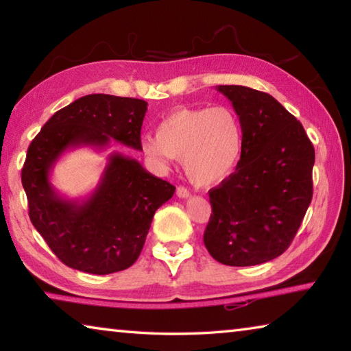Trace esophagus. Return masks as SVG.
Listing matches in <instances>:
<instances>
[{"instance_id": "esophagus-1", "label": "esophagus", "mask_w": 351, "mask_h": 351, "mask_svg": "<svg viewBox=\"0 0 351 351\" xmlns=\"http://www.w3.org/2000/svg\"><path fill=\"white\" fill-rule=\"evenodd\" d=\"M176 197L178 198H189V190L184 187H176Z\"/></svg>"}]
</instances>
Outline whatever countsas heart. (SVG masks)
I'll use <instances>...</instances> for the list:
<instances>
[{"instance_id": "obj_1", "label": "heart", "mask_w": 351, "mask_h": 351, "mask_svg": "<svg viewBox=\"0 0 351 351\" xmlns=\"http://www.w3.org/2000/svg\"><path fill=\"white\" fill-rule=\"evenodd\" d=\"M245 136L237 112L229 106H181L169 112L147 136L141 148L148 159L167 169L171 158L182 162L193 186L207 189L223 182L240 162Z\"/></svg>"}]
</instances>
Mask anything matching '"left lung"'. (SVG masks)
Wrapping results in <instances>:
<instances>
[{"label": "left lung", "mask_w": 351, "mask_h": 351, "mask_svg": "<svg viewBox=\"0 0 351 351\" xmlns=\"http://www.w3.org/2000/svg\"><path fill=\"white\" fill-rule=\"evenodd\" d=\"M243 125V153L228 180L209 192L207 251L228 266L282 255L313 198L314 147L302 123L269 94L218 85Z\"/></svg>", "instance_id": "left-lung-1"}]
</instances>
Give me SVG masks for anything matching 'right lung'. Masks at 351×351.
<instances>
[{"instance_id":"1","label":"right lung","mask_w":351,"mask_h":351,"mask_svg":"<svg viewBox=\"0 0 351 351\" xmlns=\"http://www.w3.org/2000/svg\"><path fill=\"white\" fill-rule=\"evenodd\" d=\"M147 102L88 94L58 110L27 148L21 170L29 217L64 265L90 274L123 271L138 260L153 215L175 187L128 154H108L97 186L85 198H66L51 173L63 153L80 147L106 150L111 141L142 152Z\"/></svg>"}]
</instances>
